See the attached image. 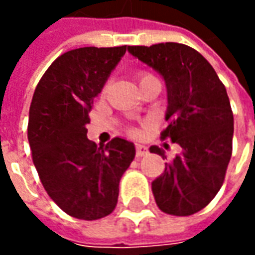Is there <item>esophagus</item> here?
Segmentation results:
<instances>
[{"label": "esophagus", "instance_id": "1", "mask_svg": "<svg viewBox=\"0 0 255 255\" xmlns=\"http://www.w3.org/2000/svg\"><path fill=\"white\" fill-rule=\"evenodd\" d=\"M135 154H136V157H144V155L149 153V150H147V147L146 146H143V144H136L135 146Z\"/></svg>", "mask_w": 255, "mask_h": 255}]
</instances>
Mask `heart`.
<instances>
[{
	"instance_id": "b5f03b06",
	"label": "heart",
	"mask_w": 255,
	"mask_h": 255,
	"mask_svg": "<svg viewBox=\"0 0 255 255\" xmlns=\"http://www.w3.org/2000/svg\"><path fill=\"white\" fill-rule=\"evenodd\" d=\"M150 78H154L153 75H150V73L147 72H140L138 75V80H139V84L140 83H143L144 80H147V79ZM104 91H106V86H105V89H104ZM127 132L131 135V136H138L139 135V129L138 128H135V127H128L127 128Z\"/></svg>"
}]
</instances>
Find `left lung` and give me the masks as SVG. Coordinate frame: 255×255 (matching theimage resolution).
Here are the masks:
<instances>
[{
    "label": "left lung",
    "mask_w": 255,
    "mask_h": 255,
    "mask_svg": "<svg viewBox=\"0 0 255 255\" xmlns=\"http://www.w3.org/2000/svg\"><path fill=\"white\" fill-rule=\"evenodd\" d=\"M128 52L162 75L169 124L161 139L182 147L151 183L155 203L166 214L191 216L216 197L232 155L234 115L225 86L208 60L187 45L128 46ZM150 153L165 157L158 146Z\"/></svg>",
    "instance_id": "8db88e82"
}]
</instances>
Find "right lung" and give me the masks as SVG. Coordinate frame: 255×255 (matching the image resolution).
I'll use <instances>...</instances> for the list:
<instances>
[{
	"mask_svg": "<svg viewBox=\"0 0 255 255\" xmlns=\"http://www.w3.org/2000/svg\"><path fill=\"white\" fill-rule=\"evenodd\" d=\"M127 45L79 47L47 68L30 106L27 136L42 186L75 219L100 220L117 205L119 183L135 146L113 138L102 147L87 139L89 113Z\"/></svg>",
	"mask_w": 255,
	"mask_h": 255,
	"instance_id": "add662e5",
	"label": "right lung"
}]
</instances>
